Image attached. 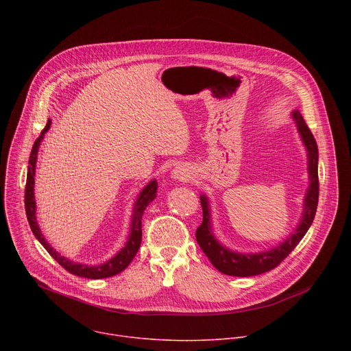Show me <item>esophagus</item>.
Returning a JSON list of instances; mask_svg holds the SVG:
<instances>
[{
  "mask_svg": "<svg viewBox=\"0 0 351 351\" xmlns=\"http://www.w3.org/2000/svg\"><path fill=\"white\" fill-rule=\"evenodd\" d=\"M172 178L176 180H187L190 178V173L187 172V168L179 165L172 171Z\"/></svg>",
  "mask_w": 351,
  "mask_h": 351,
  "instance_id": "1",
  "label": "esophagus"
}]
</instances>
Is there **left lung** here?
Instances as JSON below:
<instances>
[{
  "label": "left lung",
  "mask_w": 351,
  "mask_h": 351,
  "mask_svg": "<svg viewBox=\"0 0 351 351\" xmlns=\"http://www.w3.org/2000/svg\"><path fill=\"white\" fill-rule=\"evenodd\" d=\"M291 118L294 119L297 130L300 136H302V140L307 149L310 186L304 197V210L302 214V219H300V223L295 228V230L290 233V236L286 240H283L274 248L268 250V252H263V253L243 254V253L232 252V250L221 244L214 236L213 225H211L210 202L204 194L199 195V199H202V207H203V222L195 230V239L198 245L202 247V250L204 252V254L211 261V264L225 275L254 276V275H260L274 269L291 253V250L300 243V240L304 237V234L307 233V230L310 229L314 221L317 207H318V195H319L318 147L302 114L298 111H293Z\"/></svg>",
  "instance_id": "left-lung-1"
}]
</instances>
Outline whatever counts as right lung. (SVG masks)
Instances as JSON below:
<instances>
[{
  "label": "right lung",
  "mask_w": 351,
  "mask_h": 351,
  "mask_svg": "<svg viewBox=\"0 0 351 351\" xmlns=\"http://www.w3.org/2000/svg\"><path fill=\"white\" fill-rule=\"evenodd\" d=\"M49 126H51V121L47 122L41 134L34 141L32 153H30V158H29L27 179H26V189H25V210H26V217H27L30 229H32L33 234L36 236V239L44 245V248L49 253V256H51L60 265H62L68 272H71L76 276L87 278V279H101V278H110V276L118 275L130 264V261L134 258L137 250L140 247L141 217H143L147 206L157 197V187H158L157 180L156 179L152 180L140 191L136 203H134V207H133V215H132V221H130V233H129L128 241H126L125 247L121 248L111 260L106 261L104 264H99V265H84V264L71 261L69 258H65L64 256H61L57 252L54 247L49 245V243H47V240L44 239V236L40 230V226H38L37 218H36V202H34L36 161H37V153H38L40 143L44 138L45 132H48Z\"/></svg>",
  "instance_id": "add662e5"
}]
</instances>
